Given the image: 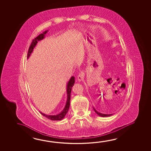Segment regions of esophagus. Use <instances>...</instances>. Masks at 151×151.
<instances>
[{"label":"esophagus","mask_w":151,"mask_h":151,"mask_svg":"<svg viewBox=\"0 0 151 151\" xmlns=\"http://www.w3.org/2000/svg\"><path fill=\"white\" fill-rule=\"evenodd\" d=\"M84 78V74L83 73H79V74L77 76V80L78 81V82H81L83 79Z\"/></svg>","instance_id":"34e87169"}]
</instances>
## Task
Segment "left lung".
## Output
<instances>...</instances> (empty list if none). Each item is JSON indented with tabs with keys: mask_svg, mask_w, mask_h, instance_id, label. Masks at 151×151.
<instances>
[{
	"mask_svg": "<svg viewBox=\"0 0 151 151\" xmlns=\"http://www.w3.org/2000/svg\"><path fill=\"white\" fill-rule=\"evenodd\" d=\"M93 109H94V110L95 112H96V113L97 114H98L99 116H102V117H106V116H111L112 115V114H101L100 112H99L96 111V110L94 108H93Z\"/></svg>",
	"mask_w": 151,
	"mask_h": 151,
	"instance_id": "1",
	"label": "left lung"
}]
</instances>
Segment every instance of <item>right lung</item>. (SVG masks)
<instances>
[{"label": "right lung", "instance_id": "right-lung-1", "mask_svg": "<svg viewBox=\"0 0 151 151\" xmlns=\"http://www.w3.org/2000/svg\"><path fill=\"white\" fill-rule=\"evenodd\" d=\"M48 32L47 31H45V32L40 34L37 36V37H35V39H33L32 41L31 45H30L29 47V49L27 53V59L29 58L31 54L33 52V50L35 48V45H37V42L39 41L42 40L45 37V35ZM75 83V77L74 76H72L70 79H69V81L67 85V99L66 104L65 105V106L63 110L61 111L60 114L57 115H47L45 114H43L41 112H40V114H42L43 116H45L48 119L51 120H61L62 119L64 118L65 116H66L67 112L68 111L70 106V93H71V91H72V87L74 85Z\"/></svg>", "mask_w": 151, "mask_h": 151}]
</instances>
